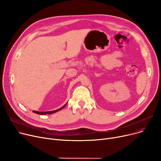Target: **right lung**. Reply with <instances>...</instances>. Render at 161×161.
Returning <instances> with one entry per match:
<instances>
[{
    "label": "right lung",
    "mask_w": 161,
    "mask_h": 161,
    "mask_svg": "<svg viewBox=\"0 0 161 161\" xmlns=\"http://www.w3.org/2000/svg\"><path fill=\"white\" fill-rule=\"evenodd\" d=\"M67 103L65 104V105H64L63 106H62L61 108H59V109H56V110H54V111H50V112H38V111H32L34 113H35V114H40V115H46V114H54V113H55V112H58V111H59V110H61L62 109H63L65 106H66V105L67 104Z\"/></svg>",
    "instance_id": "obj_1"
}]
</instances>
